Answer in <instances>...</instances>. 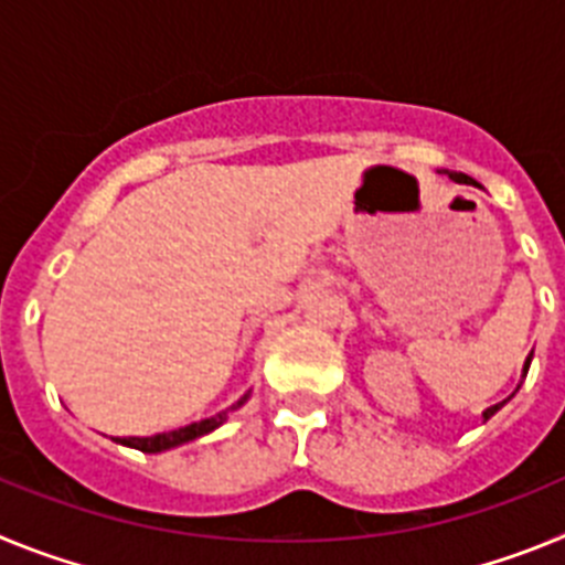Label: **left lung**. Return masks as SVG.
Returning <instances> with one entry per match:
<instances>
[{"instance_id":"1","label":"left lung","mask_w":565,"mask_h":565,"mask_svg":"<svg viewBox=\"0 0 565 565\" xmlns=\"http://www.w3.org/2000/svg\"><path fill=\"white\" fill-rule=\"evenodd\" d=\"M450 178H452V181H461L463 174H458V172H450ZM523 371H529V359H526V367H523ZM503 404H507V402H501V404H492V407H489V411L483 413V422H487V418H492V416H495V413L501 411Z\"/></svg>"}]
</instances>
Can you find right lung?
Masks as SVG:
<instances>
[{
  "label": "right lung",
  "instance_id": "right-lung-1",
  "mask_svg": "<svg viewBox=\"0 0 565 565\" xmlns=\"http://www.w3.org/2000/svg\"><path fill=\"white\" fill-rule=\"evenodd\" d=\"M246 398L248 396H243L237 404H243ZM226 413L228 411H223L212 418H203V422L186 424V427H178V430H169V433H158V436H149V438H121V444L135 447V450H141V452H163V450H169V447L194 441V438H201V436H206V433H212L214 427H221V424L226 422Z\"/></svg>",
  "mask_w": 565,
  "mask_h": 565
}]
</instances>
